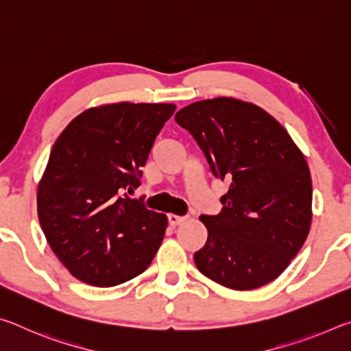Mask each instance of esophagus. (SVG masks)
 I'll return each instance as SVG.
<instances>
[{
	"label": "esophagus",
	"instance_id": "1",
	"mask_svg": "<svg viewBox=\"0 0 351 351\" xmlns=\"http://www.w3.org/2000/svg\"><path fill=\"white\" fill-rule=\"evenodd\" d=\"M184 217H178V215H173V213H170L169 215V224L171 226V228H176V226H180L182 221H184Z\"/></svg>",
	"mask_w": 351,
	"mask_h": 351
}]
</instances>
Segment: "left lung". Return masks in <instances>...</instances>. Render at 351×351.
Wrapping results in <instances>:
<instances>
[{
  "label": "left lung",
  "instance_id": "8db88e82",
  "mask_svg": "<svg viewBox=\"0 0 351 351\" xmlns=\"http://www.w3.org/2000/svg\"><path fill=\"white\" fill-rule=\"evenodd\" d=\"M213 175L229 182L218 215H201V274L237 291L263 287L288 268L310 232L313 186L306 159L277 119L246 100L215 97L176 112Z\"/></svg>",
  "mask_w": 351,
  "mask_h": 351
}]
</instances>
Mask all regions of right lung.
<instances>
[{"instance_id": "add662e5", "label": "right lung", "mask_w": 351, "mask_h": 351, "mask_svg": "<svg viewBox=\"0 0 351 351\" xmlns=\"http://www.w3.org/2000/svg\"><path fill=\"white\" fill-rule=\"evenodd\" d=\"M175 110V104L93 106L57 138L38 182V219L57 258L80 282L132 280L161 246L167 217L122 193L139 187L141 169Z\"/></svg>"}]
</instances>
